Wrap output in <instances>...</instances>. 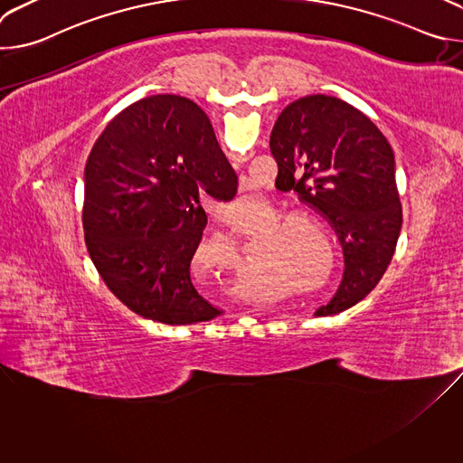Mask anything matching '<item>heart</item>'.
Returning <instances> with one entry per match:
<instances>
[{"instance_id": "heart-1", "label": "heart", "mask_w": 463, "mask_h": 463, "mask_svg": "<svg viewBox=\"0 0 463 463\" xmlns=\"http://www.w3.org/2000/svg\"><path fill=\"white\" fill-rule=\"evenodd\" d=\"M256 243L258 256L286 286L313 293L332 284L335 247L318 222L295 214L279 216L263 229Z\"/></svg>"}]
</instances>
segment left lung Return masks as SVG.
<instances>
[{
    "label": "left lung",
    "instance_id": "obj_1",
    "mask_svg": "<svg viewBox=\"0 0 463 463\" xmlns=\"http://www.w3.org/2000/svg\"><path fill=\"white\" fill-rule=\"evenodd\" d=\"M284 188L335 231L343 282L315 315H335L363 300L381 280L398 245L403 211L393 154L377 126L348 102L307 95L279 115L271 139Z\"/></svg>",
    "mask_w": 463,
    "mask_h": 463
}]
</instances>
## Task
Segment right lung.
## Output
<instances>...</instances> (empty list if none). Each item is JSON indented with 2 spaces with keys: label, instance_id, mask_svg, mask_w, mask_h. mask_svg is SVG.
I'll return each mask as SVG.
<instances>
[{
  "label": "right lung",
  "instance_id": "1",
  "mask_svg": "<svg viewBox=\"0 0 463 463\" xmlns=\"http://www.w3.org/2000/svg\"><path fill=\"white\" fill-rule=\"evenodd\" d=\"M84 236L109 291L163 324L223 313L195 291L190 261L202 241L209 194L229 202L238 175L207 113L179 95H154L122 109L86 165Z\"/></svg>",
  "mask_w": 463,
  "mask_h": 463
}]
</instances>
